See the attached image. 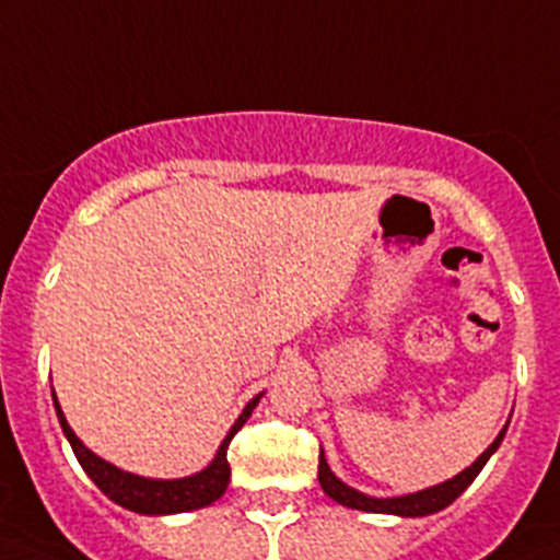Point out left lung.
<instances>
[{"label":"left lung","instance_id":"left-lung-1","mask_svg":"<svg viewBox=\"0 0 560 560\" xmlns=\"http://www.w3.org/2000/svg\"><path fill=\"white\" fill-rule=\"evenodd\" d=\"M506 428H510V422L501 428V433L493 439V444H490V447L485 450V453L479 455L471 466L463 468L460 474H455V477L447 479V482L433 485V488H425V490H417V493L395 495V499H376V495L360 493V490L349 488L347 482H341V479L330 471L325 455H319V485L332 501H338L341 506H349V510L376 512V515H398V517L433 515V512H442L444 506L453 504L457 495H460L463 490H466L468 485L477 479V474L482 471V466L490 460V455H493L495 450H499V444L504 442Z\"/></svg>","mask_w":560,"mask_h":560}]
</instances>
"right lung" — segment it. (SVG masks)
<instances>
[{
	"label": "right lung",
	"mask_w": 560,
	"mask_h": 560,
	"mask_svg": "<svg viewBox=\"0 0 560 560\" xmlns=\"http://www.w3.org/2000/svg\"><path fill=\"white\" fill-rule=\"evenodd\" d=\"M259 398H262V393L254 395V398L244 406V411H241L238 420L233 422V428L228 431L224 442L219 444L213 460L208 463L202 471L191 474V477H180V479L138 477V474H129L124 471V468L103 460V457L94 455L92 450L75 436V431H72L70 422H67L65 411H61L59 400H56V393H54V406H56V417H59L61 431H65L67 442H70L78 463H81L83 471L92 477V482L103 490L107 499L116 501V504L124 506V510L138 512V515H178V512L202 510V506L222 499L224 490H228L230 485L228 447L230 442H233L235 433H238L241 428H244V422L252 417V411L257 409Z\"/></svg>",
	"instance_id": "1"
}]
</instances>
